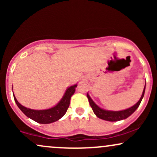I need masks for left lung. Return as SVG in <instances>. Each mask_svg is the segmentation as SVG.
Segmentation results:
<instances>
[{
	"label": "left lung",
	"instance_id": "1",
	"mask_svg": "<svg viewBox=\"0 0 157 157\" xmlns=\"http://www.w3.org/2000/svg\"><path fill=\"white\" fill-rule=\"evenodd\" d=\"M145 87H144L143 91H142V94L141 97H140V100H139L135 105H133L132 107L128 108V109L125 110H122V111H109V110L103 109H102V108H100V106L97 105V104L93 101L92 99H91V97L89 96V93H87V97L88 99H89L90 105L92 108L94 113V114L96 115L97 117L102 119V120H106V121L117 122L128 118V117H130L136 109H137L140 102L142 101V98H143L144 94H145Z\"/></svg>",
	"mask_w": 157,
	"mask_h": 157
}]
</instances>
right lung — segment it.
Returning a JSON list of instances; mask_svg holds the SVG:
<instances>
[{
  "label": "right lung",
  "mask_w": 157,
  "mask_h": 157,
  "mask_svg": "<svg viewBox=\"0 0 157 157\" xmlns=\"http://www.w3.org/2000/svg\"><path fill=\"white\" fill-rule=\"evenodd\" d=\"M77 84H75L68 87L60 101L53 107L44 110L28 109V108L25 107L21 103H19L14 94L13 96L17 105L18 106L21 111L26 115L27 117L32 119V120L38 122V123L49 124L57 121L64 116L65 113L67 111L68 106H69L71 97L75 94V89L77 88Z\"/></svg>",
  "instance_id": "obj_1"
}]
</instances>
